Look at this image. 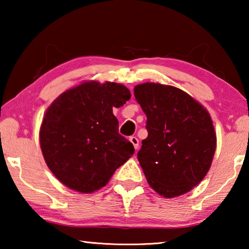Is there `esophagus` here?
<instances>
[{
    "label": "esophagus",
    "instance_id": "esophagus-1",
    "mask_svg": "<svg viewBox=\"0 0 249 249\" xmlns=\"http://www.w3.org/2000/svg\"><path fill=\"white\" fill-rule=\"evenodd\" d=\"M129 141H130V142H132V144H133L134 148H135V149H137V148H138V146H140V141H138V138H137V137H135V136H133V137H130V138H129Z\"/></svg>",
    "mask_w": 249,
    "mask_h": 249
}]
</instances>
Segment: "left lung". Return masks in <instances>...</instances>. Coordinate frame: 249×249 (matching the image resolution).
Segmentation results:
<instances>
[{
    "label": "left lung",
    "mask_w": 249,
    "mask_h": 249,
    "mask_svg": "<svg viewBox=\"0 0 249 249\" xmlns=\"http://www.w3.org/2000/svg\"><path fill=\"white\" fill-rule=\"evenodd\" d=\"M134 95L147 116L148 136L137 158L149 185L168 199L191 191L208 174L216 149L209 111L166 84H137Z\"/></svg>",
    "instance_id": "obj_1"
}]
</instances>
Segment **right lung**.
Returning a JSON list of instances; mask_svg holds the SVG:
<instances>
[{
    "mask_svg": "<svg viewBox=\"0 0 249 249\" xmlns=\"http://www.w3.org/2000/svg\"><path fill=\"white\" fill-rule=\"evenodd\" d=\"M124 84L81 82L66 90L46 109L39 129L41 153L62 184L80 193L99 190L134 154L119 134L113 107L130 99Z\"/></svg>",
    "mask_w": 249,
    "mask_h": 249,
    "instance_id": "obj_1",
    "label": "right lung"
}]
</instances>
